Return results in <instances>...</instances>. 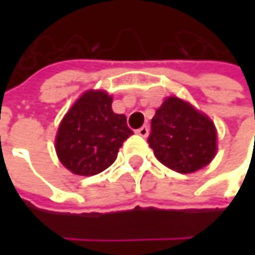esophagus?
<instances>
[{
	"instance_id": "34e87169",
	"label": "esophagus",
	"mask_w": 255,
	"mask_h": 255,
	"mask_svg": "<svg viewBox=\"0 0 255 255\" xmlns=\"http://www.w3.org/2000/svg\"><path fill=\"white\" fill-rule=\"evenodd\" d=\"M135 132H137L138 135H141V137H147V135H149V128H147V126H143L141 128H138Z\"/></svg>"
}]
</instances>
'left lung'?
I'll return each instance as SVG.
<instances>
[{
	"instance_id": "1",
	"label": "left lung",
	"mask_w": 255,
	"mask_h": 255,
	"mask_svg": "<svg viewBox=\"0 0 255 255\" xmlns=\"http://www.w3.org/2000/svg\"><path fill=\"white\" fill-rule=\"evenodd\" d=\"M149 146L165 167L195 173L208 165L217 152L214 123L190 103L167 97L150 123Z\"/></svg>"
}]
</instances>
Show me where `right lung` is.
<instances>
[{
	"label": "right lung",
	"instance_id": "obj_1",
	"mask_svg": "<svg viewBox=\"0 0 255 255\" xmlns=\"http://www.w3.org/2000/svg\"><path fill=\"white\" fill-rule=\"evenodd\" d=\"M132 134L126 115L112 111V96L85 91L62 120L56 135L60 162L77 176H94L111 167Z\"/></svg>",
	"mask_w": 255,
	"mask_h": 255
}]
</instances>
